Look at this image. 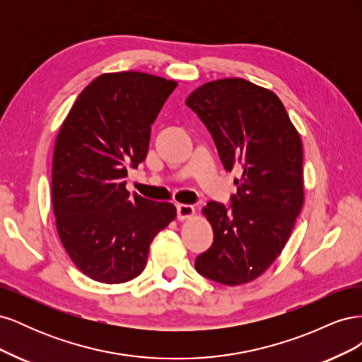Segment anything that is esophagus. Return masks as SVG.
I'll use <instances>...</instances> for the list:
<instances>
[{
  "instance_id": "34e87169",
  "label": "esophagus",
  "mask_w": 362,
  "mask_h": 362,
  "mask_svg": "<svg viewBox=\"0 0 362 362\" xmlns=\"http://www.w3.org/2000/svg\"><path fill=\"white\" fill-rule=\"evenodd\" d=\"M177 214L180 221H185V218H190L194 214V206L189 204H178L177 205Z\"/></svg>"
}]
</instances>
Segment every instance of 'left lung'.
Segmentation results:
<instances>
[{
    "label": "left lung",
    "instance_id": "8db88e82",
    "mask_svg": "<svg viewBox=\"0 0 362 362\" xmlns=\"http://www.w3.org/2000/svg\"><path fill=\"white\" fill-rule=\"evenodd\" d=\"M185 104L210 131L225 170H242L229 206L210 201L202 210L214 242L194 267L208 279L240 286L272 266L302 210L300 136L279 98L243 78L205 83Z\"/></svg>",
    "mask_w": 362,
    "mask_h": 362
}]
</instances>
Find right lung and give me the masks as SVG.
Masks as SVG:
<instances>
[{
	"label": "right lung",
	"instance_id": "add662e5",
	"mask_svg": "<svg viewBox=\"0 0 362 362\" xmlns=\"http://www.w3.org/2000/svg\"><path fill=\"white\" fill-rule=\"evenodd\" d=\"M177 81L145 72L103 74L76 98L54 146L51 194L63 247L84 275L105 284L144 272L149 245L177 216L125 189L146 158L151 125Z\"/></svg>",
	"mask_w": 362,
	"mask_h": 362
}]
</instances>
